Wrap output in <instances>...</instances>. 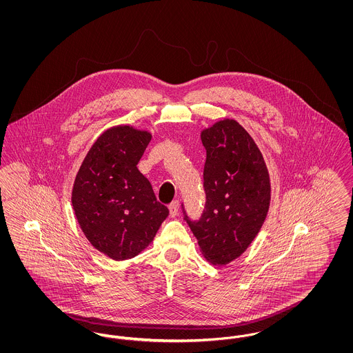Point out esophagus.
I'll list each match as a JSON object with an SVG mask.
<instances>
[{
	"label": "esophagus",
	"instance_id": "34e87169",
	"mask_svg": "<svg viewBox=\"0 0 353 353\" xmlns=\"http://www.w3.org/2000/svg\"><path fill=\"white\" fill-rule=\"evenodd\" d=\"M179 209H180V202L173 201L169 205V212H170V216L172 217H176L179 214Z\"/></svg>",
	"mask_w": 353,
	"mask_h": 353
}]
</instances>
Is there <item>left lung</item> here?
Listing matches in <instances>:
<instances>
[{
  "label": "left lung",
  "instance_id": "left-lung-1",
  "mask_svg": "<svg viewBox=\"0 0 353 353\" xmlns=\"http://www.w3.org/2000/svg\"><path fill=\"white\" fill-rule=\"evenodd\" d=\"M206 150L201 219H185L202 255L225 266L246 252L269 212L271 185L262 152L234 119H223L201 131Z\"/></svg>",
  "mask_w": 353,
  "mask_h": 353
}]
</instances>
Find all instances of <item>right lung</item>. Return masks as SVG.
<instances>
[{"label":"right lung","instance_id":"add662e5","mask_svg":"<svg viewBox=\"0 0 353 353\" xmlns=\"http://www.w3.org/2000/svg\"><path fill=\"white\" fill-rule=\"evenodd\" d=\"M151 139V132L132 125L111 127L92 144L75 176L71 202L78 223L90 243L115 261L147 249L168 217V208L137 169Z\"/></svg>","mask_w":353,"mask_h":353}]
</instances>
